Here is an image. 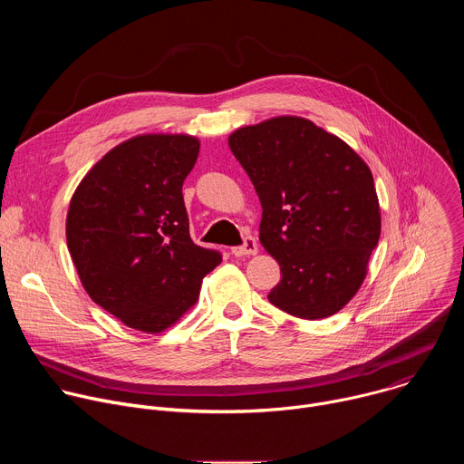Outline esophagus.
Masks as SVG:
<instances>
[{"label":"esophagus","instance_id":"obj_1","mask_svg":"<svg viewBox=\"0 0 464 464\" xmlns=\"http://www.w3.org/2000/svg\"><path fill=\"white\" fill-rule=\"evenodd\" d=\"M256 251H258V246H256V240H255L251 235H246V237H244V242H242L240 246L231 247V255H235V256L255 255Z\"/></svg>","mask_w":464,"mask_h":464}]
</instances>
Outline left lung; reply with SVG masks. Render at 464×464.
I'll use <instances>...</instances> for the list:
<instances>
[{"instance_id":"obj_1","label":"left lung","mask_w":464,"mask_h":464,"mask_svg":"<svg viewBox=\"0 0 464 464\" xmlns=\"http://www.w3.org/2000/svg\"><path fill=\"white\" fill-rule=\"evenodd\" d=\"M262 206L260 244L279 262L268 299L301 319L343 308L380 238L374 181L340 138L301 117H276L229 136Z\"/></svg>"}]
</instances>
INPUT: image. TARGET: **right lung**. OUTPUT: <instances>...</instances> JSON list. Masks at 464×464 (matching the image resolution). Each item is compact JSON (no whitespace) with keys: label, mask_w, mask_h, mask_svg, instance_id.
Here are the masks:
<instances>
[{"label":"right lung","mask_w":464,"mask_h":464,"mask_svg":"<svg viewBox=\"0 0 464 464\" xmlns=\"http://www.w3.org/2000/svg\"><path fill=\"white\" fill-rule=\"evenodd\" d=\"M200 143L138 136L77 187L65 237L90 297L126 326L161 333L187 312L222 253L192 242L181 185Z\"/></svg>","instance_id":"1"}]
</instances>
